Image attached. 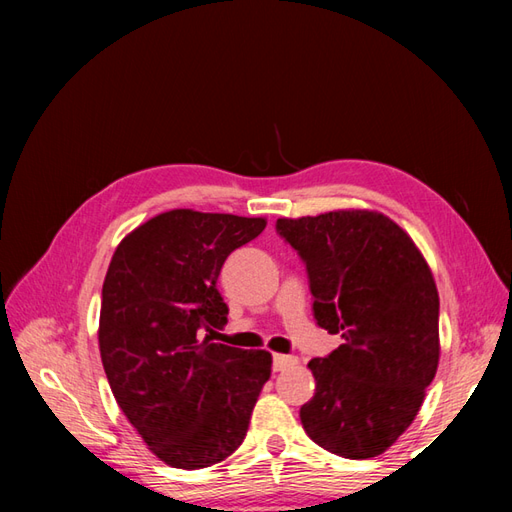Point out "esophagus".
<instances>
[{"label": "esophagus", "mask_w": 512, "mask_h": 512, "mask_svg": "<svg viewBox=\"0 0 512 512\" xmlns=\"http://www.w3.org/2000/svg\"><path fill=\"white\" fill-rule=\"evenodd\" d=\"M299 361L297 356H288V354H275L273 356V369L275 372H286V369L295 367Z\"/></svg>", "instance_id": "1"}]
</instances>
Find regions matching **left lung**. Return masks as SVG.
<instances>
[{
  "label": "left lung",
  "mask_w": 512,
  "mask_h": 512,
  "mask_svg": "<svg viewBox=\"0 0 512 512\" xmlns=\"http://www.w3.org/2000/svg\"><path fill=\"white\" fill-rule=\"evenodd\" d=\"M303 259L314 319L343 343L308 367L317 380L299 416L325 451L376 458L418 416L440 358V299L402 228L378 211L277 220Z\"/></svg>",
  "instance_id": "8db88e82"
}]
</instances>
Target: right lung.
Listing matches in <instances>:
<instances>
[{"mask_svg":"<svg viewBox=\"0 0 512 512\" xmlns=\"http://www.w3.org/2000/svg\"><path fill=\"white\" fill-rule=\"evenodd\" d=\"M264 228V217L173 209L134 228L107 268L103 369L149 451L176 469L228 458L270 378V352L213 343L228 314L220 270Z\"/></svg>","mask_w":512,"mask_h":512,"instance_id":"obj_1","label":"right lung"}]
</instances>
